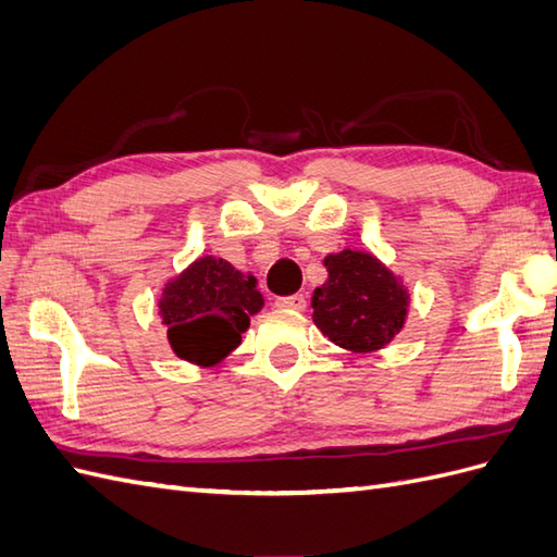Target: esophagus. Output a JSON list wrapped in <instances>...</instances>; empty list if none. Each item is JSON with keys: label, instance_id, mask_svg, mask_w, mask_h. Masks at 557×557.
<instances>
[{"label": "esophagus", "instance_id": "34e87169", "mask_svg": "<svg viewBox=\"0 0 557 557\" xmlns=\"http://www.w3.org/2000/svg\"><path fill=\"white\" fill-rule=\"evenodd\" d=\"M276 307L281 309H295V311H302L307 307V297L305 295H288V297H278Z\"/></svg>", "mask_w": 557, "mask_h": 557}]
</instances>
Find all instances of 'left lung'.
<instances>
[{"label":"left lung","mask_w":557,"mask_h":557,"mask_svg":"<svg viewBox=\"0 0 557 557\" xmlns=\"http://www.w3.org/2000/svg\"><path fill=\"white\" fill-rule=\"evenodd\" d=\"M329 281L311 295L317 329L351 351H375L404 329L409 293L369 252L343 250L323 260Z\"/></svg>","instance_id":"1"}]
</instances>
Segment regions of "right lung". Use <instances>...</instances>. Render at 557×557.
Segmentation results:
<instances>
[{
    "label": "right lung",
    "mask_w": 557,
    "mask_h": 557,
    "mask_svg": "<svg viewBox=\"0 0 557 557\" xmlns=\"http://www.w3.org/2000/svg\"><path fill=\"white\" fill-rule=\"evenodd\" d=\"M255 276H243L226 260L200 257L162 290L160 317L174 355L198 366L222 361L240 345L250 317L264 300Z\"/></svg>",
    "instance_id": "obj_1"
}]
</instances>
